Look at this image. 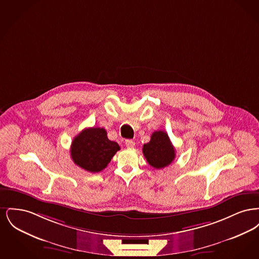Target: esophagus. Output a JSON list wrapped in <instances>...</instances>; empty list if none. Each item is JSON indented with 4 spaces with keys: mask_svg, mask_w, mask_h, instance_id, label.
Wrapping results in <instances>:
<instances>
[{
    "mask_svg": "<svg viewBox=\"0 0 259 259\" xmlns=\"http://www.w3.org/2000/svg\"><path fill=\"white\" fill-rule=\"evenodd\" d=\"M125 145L128 148H133L135 147V142L132 140H126L125 141Z\"/></svg>",
    "mask_w": 259,
    "mask_h": 259,
    "instance_id": "obj_1",
    "label": "esophagus"
}]
</instances>
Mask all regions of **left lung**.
<instances>
[{
  "label": "left lung",
  "mask_w": 259,
  "mask_h": 259,
  "mask_svg": "<svg viewBox=\"0 0 259 259\" xmlns=\"http://www.w3.org/2000/svg\"><path fill=\"white\" fill-rule=\"evenodd\" d=\"M143 153L148 164L155 169L169 166L176 157L175 148L169 136L164 131L152 133L150 141L144 145Z\"/></svg>",
  "instance_id": "left-lung-1"
}]
</instances>
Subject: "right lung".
I'll return each mask as SVG.
<instances>
[{
    "instance_id": "obj_1",
    "label": "right lung",
    "mask_w": 259,
    "mask_h": 259,
    "mask_svg": "<svg viewBox=\"0 0 259 259\" xmlns=\"http://www.w3.org/2000/svg\"><path fill=\"white\" fill-rule=\"evenodd\" d=\"M120 148L108 139L104 128L83 129L74 137L71 146V157L78 167L90 172L104 170Z\"/></svg>"
}]
</instances>
